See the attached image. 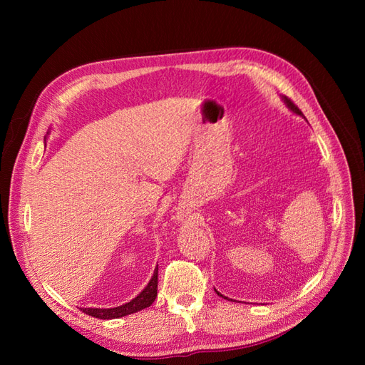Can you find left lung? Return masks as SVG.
I'll use <instances>...</instances> for the list:
<instances>
[{"label": "left lung", "instance_id": "1", "mask_svg": "<svg viewBox=\"0 0 365 365\" xmlns=\"http://www.w3.org/2000/svg\"><path fill=\"white\" fill-rule=\"evenodd\" d=\"M284 102H286V105H288V106H289V108L292 109V111H294L295 114H298V115H303V113L300 111V109H298V106H297V105H295V103H294V102L291 101V98H288V97H284ZM216 294H217V295H220V297H224L222 294H219L217 291H216ZM224 298H227V297H224ZM227 300H228V298H227Z\"/></svg>", "mask_w": 365, "mask_h": 365}]
</instances>
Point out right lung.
<instances>
[{
  "instance_id": "add662e5",
  "label": "right lung",
  "mask_w": 365,
  "mask_h": 365,
  "mask_svg": "<svg viewBox=\"0 0 365 365\" xmlns=\"http://www.w3.org/2000/svg\"><path fill=\"white\" fill-rule=\"evenodd\" d=\"M157 288H158V268L153 271V275L148 286L143 289L134 300H130L129 303L118 306V307H111V309H96V307H85L81 309L82 312L86 315H91L94 318H101V319H113V318H121L130 315L134 312L141 311V309L149 307L157 298Z\"/></svg>"
}]
</instances>
